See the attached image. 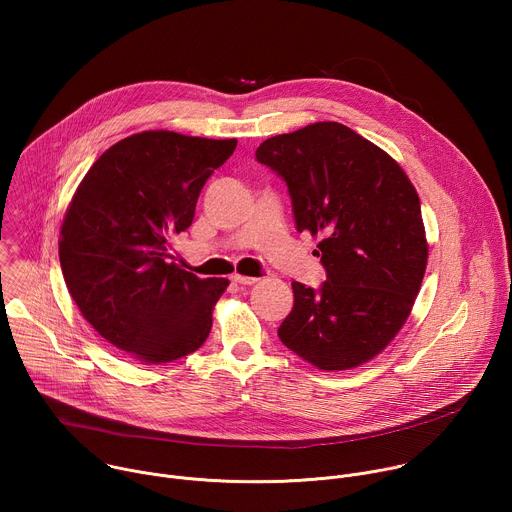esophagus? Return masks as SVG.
<instances>
[{"label": "esophagus", "instance_id": "obj_1", "mask_svg": "<svg viewBox=\"0 0 512 512\" xmlns=\"http://www.w3.org/2000/svg\"><path fill=\"white\" fill-rule=\"evenodd\" d=\"M231 279L239 285H253V283L259 281V277H249V275H241V273H235Z\"/></svg>", "mask_w": 512, "mask_h": 512}]
</instances>
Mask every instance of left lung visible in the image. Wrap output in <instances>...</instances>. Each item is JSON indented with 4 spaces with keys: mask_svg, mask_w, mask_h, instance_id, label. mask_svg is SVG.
<instances>
[{
    "mask_svg": "<svg viewBox=\"0 0 512 512\" xmlns=\"http://www.w3.org/2000/svg\"><path fill=\"white\" fill-rule=\"evenodd\" d=\"M257 162L287 184L298 231L320 237L326 281H294L281 342L320 371L381 354L407 322L427 265L419 196L403 168L336 121L265 139Z\"/></svg>",
    "mask_w": 512,
    "mask_h": 512,
    "instance_id": "8db88e82",
    "label": "left lung"
}]
</instances>
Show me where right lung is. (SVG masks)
Here are the masks:
<instances>
[{
  "label": "right lung",
  "mask_w": 512,
  "mask_h": 512,
  "mask_svg": "<svg viewBox=\"0 0 512 512\" xmlns=\"http://www.w3.org/2000/svg\"><path fill=\"white\" fill-rule=\"evenodd\" d=\"M237 139L141 131L91 166L60 227L58 257L70 298L113 346L141 364L198 350L229 279H200L168 253L192 225L198 194Z\"/></svg>",
  "instance_id": "add662e5"
}]
</instances>
